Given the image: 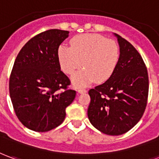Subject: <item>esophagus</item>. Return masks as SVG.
I'll use <instances>...</instances> for the list:
<instances>
[{"mask_svg":"<svg viewBox=\"0 0 159 159\" xmlns=\"http://www.w3.org/2000/svg\"><path fill=\"white\" fill-rule=\"evenodd\" d=\"M77 92H78L79 93H86V92H87V90L84 89H80L77 90Z\"/></svg>","mask_w":159,"mask_h":159,"instance_id":"1","label":"esophagus"}]
</instances>
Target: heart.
<instances>
[{
    "instance_id": "1",
    "label": "heart",
    "mask_w": 159,
    "mask_h": 159,
    "mask_svg": "<svg viewBox=\"0 0 159 159\" xmlns=\"http://www.w3.org/2000/svg\"><path fill=\"white\" fill-rule=\"evenodd\" d=\"M71 47L61 45L58 49L60 66L66 73L73 74L82 65L84 69L72 76L77 88L95 82L102 83L115 72L120 58L116 41L97 34H85L73 38Z\"/></svg>"
}]
</instances>
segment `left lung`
Masks as SVG:
<instances>
[{
    "label": "left lung",
    "instance_id": "8db88e82",
    "mask_svg": "<svg viewBox=\"0 0 159 159\" xmlns=\"http://www.w3.org/2000/svg\"><path fill=\"white\" fill-rule=\"evenodd\" d=\"M120 58L115 72L104 83L90 89L88 116L96 129L107 135L126 133L144 114L149 81L148 69L139 52L116 34Z\"/></svg>",
    "mask_w": 159,
    "mask_h": 159
}]
</instances>
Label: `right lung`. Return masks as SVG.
Here are the masks:
<instances>
[{"instance_id": "obj_1", "label": "right lung", "mask_w": 159, "mask_h": 159, "mask_svg": "<svg viewBox=\"0 0 159 159\" xmlns=\"http://www.w3.org/2000/svg\"><path fill=\"white\" fill-rule=\"evenodd\" d=\"M68 31L50 29L32 38L21 49L9 80L14 111L30 130L45 132L64 121L66 109L76 97L61 70L58 49Z\"/></svg>"}]
</instances>
